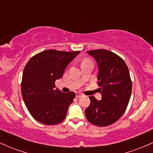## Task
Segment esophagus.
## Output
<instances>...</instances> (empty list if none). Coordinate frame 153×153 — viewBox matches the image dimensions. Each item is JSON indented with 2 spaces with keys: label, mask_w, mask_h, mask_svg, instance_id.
Instances as JSON below:
<instances>
[{
  "label": "esophagus",
  "mask_w": 153,
  "mask_h": 153,
  "mask_svg": "<svg viewBox=\"0 0 153 153\" xmlns=\"http://www.w3.org/2000/svg\"><path fill=\"white\" fill-rule=\"evenodd\" d=\"M82 96V94H80V93H76V94H75V96H76L77 98H80V97H81V96Z\"/></svg>",
  "instance_id": "obj_1"
}]
</instances>
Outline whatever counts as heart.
<instances>
[{
  "label": "heart",
  "instance_id": "heart-1",
  "mask_svg": "<svg viewBox=\"0 0 153 153\" xmlns=\"http://www.w3.org/2000/svg\"><path fill=\"white\" fill-rule=\"evenodd\" d=\"M85 62H86V61H85Z\"/></svg>",
  "mask_w": 153,
  "mask_h": 153
}]
</instances>
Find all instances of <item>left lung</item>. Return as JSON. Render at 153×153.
I'll list each match as a JSON object with an SVG mask.
<instances>
[{
  "instance_id": "8db88e82",
  "label": "left lung",
  "mask_w": 153,
  "mask_h": 153,
  "mask_svg": "<svg viewBox=\"0 0 153 153\" xmlns=\"http://www.w3.org/2000/svg\"><path fill=\"white\" fill-rule=\"evenodd\" d=\"M86 52L97 63L101 100L89 97L91 103L85 110V117L94 125L108 126L119 119L129 103L131 94L129 69L120 57L110 51L96 50Z\"/></svg>"
}]
</instances>
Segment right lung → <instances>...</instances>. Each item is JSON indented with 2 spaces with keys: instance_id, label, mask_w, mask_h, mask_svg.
Returning <instances> with one entry per match:
<instances>
[{
  "instance_id": "add662e5",
  "label": "right lung",
  "mask_w": 153,
  "mask_h": 153,
  "mask_svg": "<svg viewBox=\"0 0 153 153\" xmlns=\"http://www.w3.org/2000/svg\"><path fill=\"white\" fill-rule=\"evenodd\" d=\"M80 53L45 50L29 59L24 69L22 94L29 113L42 124L53 125L65 119L74 92L63 93L55 88L67 66Z\"/></svg>"
}]
</instances>
